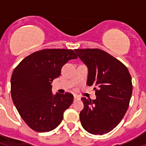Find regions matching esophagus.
I'll list each match as a JSON object with an SVG mask.
<instances>
[{
    "label": "esophagus",
    "instance_id": "34e87169",
    "mask_svg": "<svg viewBox=\"0 0 146 146\" xmlns=\"http://www.w3.org/2000/svg\"><path fill=\"white\" fill-rule=\"evenodd\" d=\"M73 97H74V100L80 99V97L79 96H77V95H74V96H73Z\"/></svg>",
    "mask_w": 146,
    "mask_h": 146
}]
</instances>
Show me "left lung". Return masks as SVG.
I'll return each instance as SVG.
<instances>
[{
	"instance_id": "1",
	"label": "left lung",
	"mask_w": 146,
	"mask_h": 146,
	"mask_svg": "<svg viewBox=\"0 0 146 146\" xmlns=\"http://www.w3.org/2000/svg\"><path fill=\"white\" fill-rule=\"evenodd\" d=\"M88 67L86 84L94 86L96 99L82 98L80 113L82 127L89 133L103 135L115 128L124 117L133 92L132 78L124 64L104 50L75 49Z\"/></svg>"
}]
</instances>
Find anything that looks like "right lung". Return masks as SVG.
Here are the masks:
<instances>
[{
	"mask_svg": "<svg viewBox=\"0 0 146 146\" xmlns=\"http://www.w3.org/2000/svg\"><path fill=\"white\" fill-rule=\"evenodd\" d=\"M77 56L71 49H43L31 54L13 72L11 97L19 115L31 129L48 132L61 123L73 96L53 94L51 83L62 66Z\"/></svg>",
	"mask_w": 146,
	"mask_h": 146,
	"instance_id": "add662e5",
	"label": "right lung"
}]
</instances>
